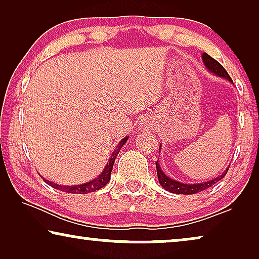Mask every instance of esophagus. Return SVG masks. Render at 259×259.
<instances>
[{
  "instance_id": "obj_1",
  "label": "esophagus",
  "mask_w": 259,
  "mask_h": 259,
  "mask_svg": "<svg viewBox=\"0 0 259 259\" xmlns=\"http://www.w3.org/2000/svg\"><path fill=\"white\" fill-rule=\"evenodd\" d=\"M143 125L145 126V127H147V128H148V127H150V125H151V120L150 119H145L144 120V122H143Z\"/></svg>"
}]
</instances>
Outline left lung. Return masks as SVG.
I'll list each match as a JSON object with an SVG mask.
<instances>
[{
  "label": "left lung",
  "mask_w": 259,
  "mask_h": 259,
  "mask_svg": "<svg viewBox=\"0 0 259 259\" xmlns=\"http://www.w3.org/2000/svg\"><path fill=\"white\" fill-rule=\"evenodd\" d=\"M203 61H204L205 66H206V68L208 70H211L212 73L217 74L218 76L225 77V79H228L229 81H231V82H232V79L230 77L229 73L226 72L224 67H223L221 63L217 61V60H214L213 58H211L210 55L206 54V53H204V54H203ZM155 166H157V175H158V179H159V183H160V185L164 187L166 191H168V192L178 193V194H194V193L201 192V191L207 190L208 187L214 185L215 183H218L219 180L224 178V177L226 176V173H228V171H229V168H226L225 172L222 173V176H219V177H217V178L212 179V180H210V182H206V183L182 184L179 182H176V180H173L171 178H168V177L161 171V168H160V166H159L158 161L155 162Z\"/></svg>",
  "instance_id": "obj_1"
}]
</instances>
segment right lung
I'll use <instances>...</instances> for the list:
<instances>
[{
    "label": "right lung",
    "instance_id": "1",
    "mask_svg": "<svg viewBox=\"0 0 259 259\" xmlns=\"http://www.w3.org/2000/svg\"><path fill=\"white\" fill-rule=\"evenodd\" d=\"M127 140H128V138L127 137L123 138V139L121 140V143H120V145H119V147L116 148V151L113 152V154L111 155V159H109V161L107 162V165H106V167L104 171H102L101 175L99 176L98 178L92 180V182L82 184V185H76V186H62V185H58V184H55V183H51L49 180H46L44 178L45 183L48 184L49 186L54 187V189H56V190L63 191V192H67V193L86 194V193H91V192H94V191L102 189L105 185H107L109 179H111V172H112L113 165H114V160H115L116 155L119 154L120 148L123 146V144H125Z\"/></svg>",
    "mask_w": 259,
    "mask_h": 259
}]
</instances>
